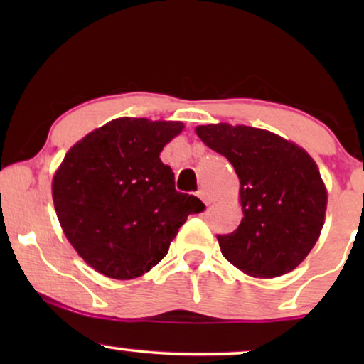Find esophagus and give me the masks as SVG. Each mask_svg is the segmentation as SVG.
<instances>
[{
  "label": "esophagus",
  "instance_id": "obj_1",
  "mask_svg": "<svg viewBox=\"0 0 364 364\" xmlns=\"http://www.w3.org/2000/svg\"><path fill=\"white\" fill-rule=\"evenodd\" d=\"M197 196H198V198H200L203 203H205V205H208V203H210V197H208V193L203 191V188H200V191L197 192Z\"/></svg>",
  "mask_w": 364,
  "mask_h": 364
}]
</instances>
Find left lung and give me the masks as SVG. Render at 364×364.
<instances>
[{
  "instance_id": "1",
  "label": "left lung",
  "mask_w": 364,
  "mask_h": 364,
  "mask_svg": "<svg viewBox=\"0 0 364 364\" xmlns=\"http://www.w3.org/2000/svg\"><path fill=\"white\" fill-rule=\"evenodd\" d=\"M196 131L240 178L243 218L237 230L217 235L222 255L252 277L291 272L315 247L325 222L326 188L315 161L263 129L220 122Z\"/></svg>"
}]
</instances>
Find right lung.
<instances>
[{"mask_svg":"<svg viewBox=\"0 0 364 364\" xmlns=\"http://www.w3.org/2000/svg\"><path fill=\"white\" fill-rule=\"evenodd\" d=\"M182 122L121 117L71 147L53 181L64 235L102 275L131 280L167 255L191 213L205 205L176 191L161 152Z\"/></svg>","mask_w":364,"mask_h":364,"instance_id":"right-lung-1","label":"right lung"}]
</instances>
